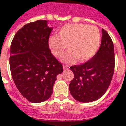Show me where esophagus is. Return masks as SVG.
Returning a JSON list of instances; mask_svg holds the SVG:
<instances>
[{
	"label": "esophagus",
	"instance_id": "34e87169",
	"mask_svg": "<svg viewBox=\"0 0 126 126\" xmlns=\"http://www.w3.org/2000/svg\"><path fill=\"white\" fill-rule=\"evenodd\" d=\"M63 69L66 71V70H68L69 68V67L67 65H63Z\"/></svg>",
	"mask_w": 126,
	"mask_h": 126
}]
</instances>
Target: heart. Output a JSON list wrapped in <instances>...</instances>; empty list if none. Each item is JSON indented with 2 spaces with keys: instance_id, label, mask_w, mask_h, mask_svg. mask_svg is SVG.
Instances as JSON below:
<instances>
[{
  "instance_id": "1",
  "label": "heart",
  "mask_w": 126,
  "mask_h": 126,
  "mask_svg": "<svg viewBox=\"0 0 126 126\" xmlns=\"http://www.w3.org/2000/svg\"><path fill=\"white\" fill-rule=\"evenodd\" d=\"M101 35L97 27L83 23H68L58 31L57 35L50 37L48 45L53 55L60 58L69 47L70 50L64 55L62 61L74 63L90 60L99 49Z\"/></svg>"
}]
</instances>
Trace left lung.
<instances>
[{"label":"left lung","mask_w":126,"mask_h":126,"mask_svg":"<svg viewBox=\"0 0 126 126\" xmlns=\"http://www.w3.org/2000/svg\"><path fill=\"white\" fill-rule=\"evenodd\" d=\"M99 50L84 64L71 66L74 79L69 86L72 96L78 101L89 103L98 100L110 85L115 67L114 46L108 33L102 29Z\"/></svg>","instance_id":"left-lung-1"}]
</instances>
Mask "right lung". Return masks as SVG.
Segmentation results:
<instances>
[{
    "label": "right lung",
    "mask_w": 126,
    "mask_h": 126,
    "mask_svg": "<svg viewBox=\"0 0 126 126\" xmlns=\"http://www.w3.org/2000/svg\"><path fill=\"white\" fill-rule=\"evenodd\" d=\"M46 20L23 26L11 44L10 69L16 87L26 99L38 103L48 99L62 64L52 55L48 38L52 28Z\"/></svg>",
    "instance_id": "right-lung-1"
}]
</instances>
